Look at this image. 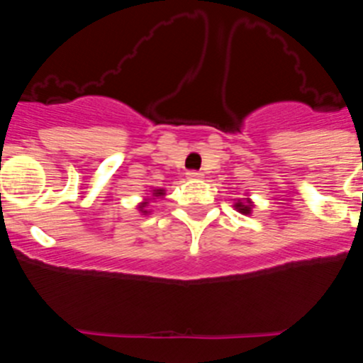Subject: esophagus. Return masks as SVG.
<instances>
[{
    "label": "esophagus",
    "instance_id": "34e87169",
    "mask_svg": "<svg viewBox=\"0 0 363 363\" xmlns=\"http://www.w3.org/2000/svg\"><path fill=\"white\" fill-rule=\"evenodd\" d=\"M187 178L189 179H201V178H203V174H201V172H198V171H187Z\"/></svg>",
    "mask_w": 363,
    "mask_h": 363
}]
</instances>
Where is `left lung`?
Segmentation results:
<instances>
[{
    "label": "left lung",
    "instance_id": "left-lung-1",
    "mask_svg": "<svg viewBox=\"0 0 363 363\" xmlns=\"http://www.w3.org/2000/svg\"><path fill=\"white\" fill-rule=\"evenodd\" d=\"M236 209L243 214H249L251 213V203H249V201H245V203H243V201H238V203H236Z\"/></svg>",
    "mask_w": 363,
    "mask_h": 363
}]
</instances>
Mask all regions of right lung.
Masks as SVG:
<instances>
[{
  "label": "right lung",
  "instance_id": "add662e5",
  "mask_svg": "<svg viewBox=\"0 0 363 363\" xmlns=\"http://www.w3.org/2000/svg\"><path fill=\"white\" fill-rule=\"evenodd\" d=\"M154 194H156V196H162L163 191H162V189H158V191H154ZM143 207H145V205H142V209H143ZM143 213H147V211H143Z\"/></svg>",
  "mask_w": 363,
  "mask_h": 363
}]
</instances>
